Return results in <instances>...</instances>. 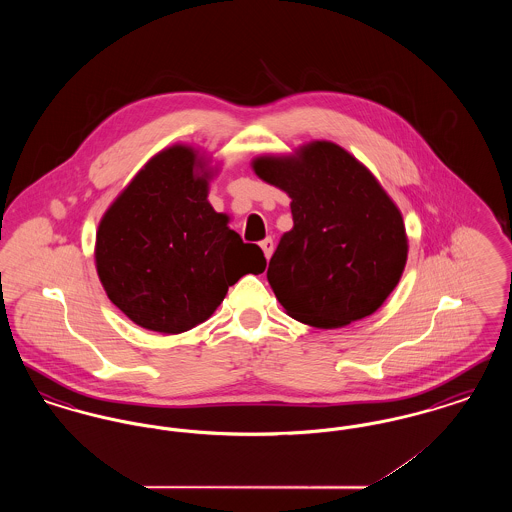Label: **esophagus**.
I'll list each match as a JSON object with an SVG mask.
<instances>
[{
  "label": "esophagus",
  "instance_id": "esophagus-1",
  "mask_svg": "<svg viewBox=\"0 0 512 512\" xmlns=\"http://www.w3.org/2000/svg\"><path fill=\"white\" fill-rule=\"evenodd\" d=\"M261 249L265 251V257H267L268 261V259H270V255H272V251H274V242H272V238L263 240V242H261Z\"/></svg>",
  "mask_w": 512,
  "mask_h": 512
}]
</instances>
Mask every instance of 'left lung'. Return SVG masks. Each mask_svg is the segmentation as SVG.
<instances>
[{
    "label": "left lung",
    "mask_w": 512,
    "mask_h": 512,
    "mask_svg": "<svg viewBox=\"0 0 512 512\" xmlns=\"http://www.w3.org/2000/svg\"><path fill=\"white\" fill-rule=\"evenodd\" d=\"M253 169L292 197L293 228L267 270L288 315L317 328L372 315L407 261L401 213L376 178L330 142L301 147L297 157H261Z\"/></svg>",
    "instance_id": "left-lung-1"
}]
</instances>
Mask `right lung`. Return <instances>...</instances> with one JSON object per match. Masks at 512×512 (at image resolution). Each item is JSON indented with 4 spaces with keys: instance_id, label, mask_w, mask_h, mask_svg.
<instances>
[{
    "instance_id": "obj_1",
    "label": "right lung",
    "mask_w": 512,
    "mask_h": 512,
    "mask_svg": "<svg viewBox=\"0 0 512 512\" xmlns=\"http://www.w3.org/2000/svg\"><path fill=\"white\" fill-rule=\"evenodd\" d=\"M195 153L155 155L101 220L96 265L109 299L138 326L180 334L211 317L244 274H261V247L244 244L207 201Z\"/></svg>"
}]
</instances>
